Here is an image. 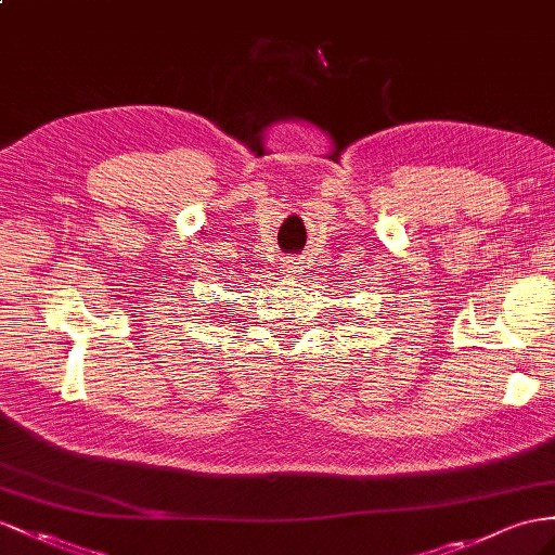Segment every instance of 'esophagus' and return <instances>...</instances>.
Returning a JSON list of instances; mask_svg holds the SVG:
<instances>
[{
  "label": "esophagus",
  "mask_w": 555,
  "mask_h": 555,
  "mask_svg": "<svg viewBox=\"0 0 555 555\" xmlns=\"http://www.w3.org/2000/svg\"><path fill=\"white\" fill-rule=\"evenodd\" d=\"M297 272H302V262L300 260H286V264H283V274L286 276H295Z\"/></svg>",
  "instance_id": "obj_1"
}]
</instances>
